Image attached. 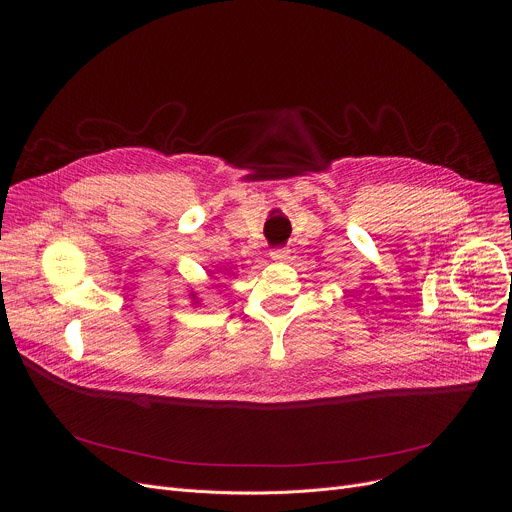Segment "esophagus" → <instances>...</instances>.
Wrapping results in <instances>:
<instances>
[{"label": "esophagus", "mask_w": 512, "mask_h": 512, "mask_svg": "<svg viewBox=\"0 0 512 512\" xmlns=\"http://www.w3.org/2000/svg\"><path fill=\"white\" fill-rule=\"evenodd\" d=\"M271 259L273 261H287L289 259V249H273Z\"/></svg>", "instance_id": "esophagus-1"}]
</instances>
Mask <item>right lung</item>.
<instances>
[{
  "label": "right lung",
  "instance_id": "add662e5",
  "mask_svg": "<svg viewBox=\"0 0 512 512\" xmlns=\"http://www.w3.org/2000/svg\"><path fill=\"white\" fill-rule=\"evenodd\" d=\"M190 300H192V306H198V304H200V302L196 300V294H194V291L190 294Z\"/></svg>",
  "mask_w": 512,
  "mask_h": 512
}]
</instances>
